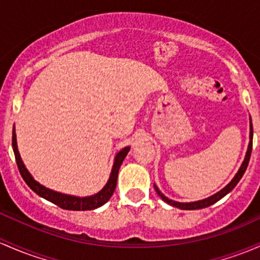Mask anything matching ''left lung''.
<instances>
[{
    "label": "left lung",
    "mask_w": 260,
    "mask_h": 260,
    "mask_svg": "<svg viewBox=\"0 0 260 260\" xmlns=\"http://www.w3.org/2000/svg\"><path fill=\"white\" fill-rule=\"evenodd\" d=\"M252 145H253V125H252V119H250V141H249V145H248V150H247L246 158H244L243 164H242V167L239 168L238 173L236 174V176L232 179V181H231L226 187H223V189H222L221 191H218L217 193H215V195H213V196H211V198L201 200V201H196V202H186V204H184V202H176V201H173V200L168 199L167 196L162 195L160 191H159L158 187H156L155 185H154L156 193H158V195L160 196V198L164 200V201L167 202V204L172 205V206H175V207H178V209H181V210H199V209H205V207L211 206V205H213V204H215V202H217L218 200H221L222 198H224V196H226L227 193L230 192V191H232L233 189H235L236 185L238 184L239 180H241L242 176H243V174L246 173L247 167H248V162H249L250 154H252Z\"/></svg>",
    "instance_id": "8db88e82"
}]
</instances>
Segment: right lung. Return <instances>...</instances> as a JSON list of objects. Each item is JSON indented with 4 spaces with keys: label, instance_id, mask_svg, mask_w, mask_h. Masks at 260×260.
Returning a JSON list of instances; mask_svg holds the SVG:
<instances>
[{
    "label": "right lung",
    "instance_id": "add662e5",
    "mask_svg": "<svg viewBox=\"0 0 260 260\" xmlns=\"http://www.w3.org/2000/svg\"><path fill=\"white\" fill-rule=\"evenodd\" d=\"M12 147H13V152H14V156H16V161H17V167H18L19 173H21L22 178L25 181V184L32 189L37 195L42 196L43 199L48 200V201L53 202L55 204L56 206L61 207L64 210H73V211H86V210H93L98 209V207L102 206L104 204L110 200L111 196H112L113 191L116 189V184H117V178H118V170L119 167H121L122 161L124 160L125 155L127 153L129 152V147H125L121 150L118 154L116 155L115 159V164H113L112 168V173H111L110 180L106 184V186L104 187L99 193L96 195L90 196V198H75V196H70V195H64V193L60 192H55V191L47 189V187L42 186L39 182H37L34 179L32 178L29 172L25 169L23 161H22L21 155H19L18 149H17V142H16V133H14V128H13V135H12Z\"/></svg>",
    "mask_w": 260,
    "mask_h": 260
}]
</instances>
